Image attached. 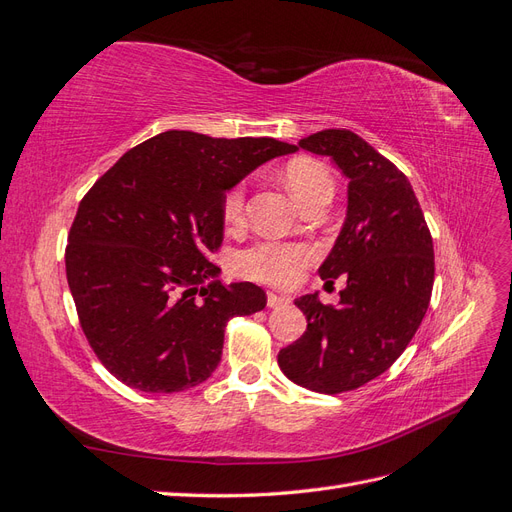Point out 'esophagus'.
<instances>
[{
	"label": "esophagus",
	"instance_id": "esophagus-1",
	"mask_svg": "<svg viewBox=\"0 0 512 512\" xmlns=\"http://www.w3.org/2000/svg\"><path fill=\"white\" fill-rule=\"evenodd\" d=\"M288 303H290V299L286 297V294H275V292H269V294H267V305L273 307V309L284 307V305H288Z\"/></svg>",
	"mask_w": 512,
	"mask_h": 512
}]
</instances>
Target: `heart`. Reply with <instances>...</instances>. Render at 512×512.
Returning <instances> with one entry per match:
<instances>
[{"label":"heart","instance_id":"obj_1","mask_svg":"<svg viewBox=\"0 0 512 512\" xmlns=\"http://www.w3.org/2000/svg\"><path fill=\"white\" fill-rule=\"evenodd\" d=\"M284 181L299 203L318 192L333 194V177L327 166L309 158H297L288 162L284 170ZM222 215L228 228H239L245 222L243 188H235L226 194ZM309 262H312V250L307 245L267 241L250 247V250L239 256V271L245 277H252V280L290 288L301 280Z\"/></svg>","mask_w":512,"mask_h":512}]
</instances>
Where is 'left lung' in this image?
Here are the masks:
<instances>
[{
  "mask_svg": "<svg viewBox=\"0 0 512 512\" xmlns=\"http://www.w3.org/2000/svg\"><path fill=\"white\" fill-rule=\"evenodd\" d=\"M299 147L329 156L348 177L342 232L318 273L348 275L339 303L294 301L307 331L277 365L303 389L337 395L384 374L421 327L433 288V241L408 177L350 130H322Z\"/></svg>",
  "mask_w": 512,
  "mask_h": 512,
  "instance_id": "obj_1",
  "label": "left lung"
}]
</instances>
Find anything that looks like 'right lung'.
Masks as SVG:
<instances>
[{"label":"right lung","mask_w":512,"mask_h":512,"mask_svg":"<svg viewBox=\"0 0 512 512\" xmlns=\"http://www.w3.org/2000/svg\"><path fill=\"white\" fill-rule=\"evenodd\" d=\"M297 149L267 136L168 130L123 153L85 194L66 275L87 342L117 380L145 393L205 382L228 320L265 309V290L224 286L209 254L224 239L226 192Z\"/></svg>","instance_id":"1"}]
</instances>
